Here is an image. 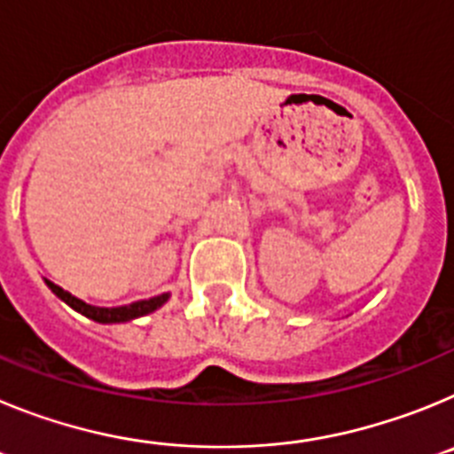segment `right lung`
<instances>
[{"label":"right lung","mask_w":454,"mask_h":454,"mask_svg":"<svg viewBox=\"0 0 454 454\" xmlns=\"http://www.w3.org/2000/svg\"><path fill=\"white\" fill-rule=\"evenodd\" d=\"M45 284L50 286V291L54 293L56 298H61L67 307H72L74 311H79L82 316H86V318L95 320V323H102V325L127 323V320L147 316V314H152V311H156L159 307H163V304L168 302V298H170V293H161V295H156V298L138 300V302L122 304V307H95V304H88V302H83V300L74 298L72 293L63 291L61 286H56V284L50 282V279H45Z\"/></svg>","instance_id":"right-lung-1"}]
</instances>
